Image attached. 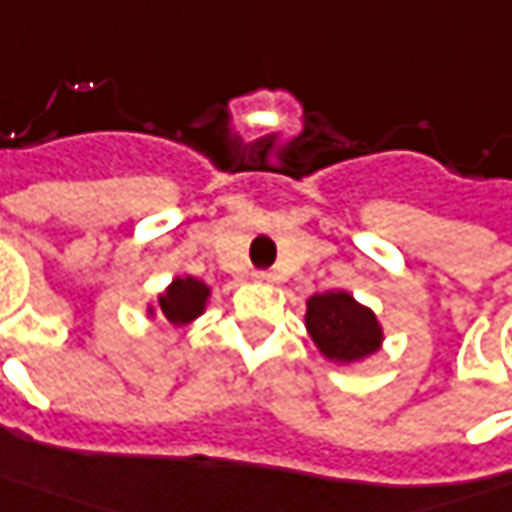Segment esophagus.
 <instances>
[{
	"instance_id": "esophagus-1",
	"label": "esophagus",
	"mask_w": 512,
	"mask_h": 512,
	"mask_svg": "<svg viewBox=\"0 0 512 512\" xmlns=\"http://www.w3.org/2000/svg\"><path fill=\"white\" fill-rule=\"evenodd\" d=\"M255 280L257 283H275V275L272 272H257Z\"/></svg>"
}]
</instances>
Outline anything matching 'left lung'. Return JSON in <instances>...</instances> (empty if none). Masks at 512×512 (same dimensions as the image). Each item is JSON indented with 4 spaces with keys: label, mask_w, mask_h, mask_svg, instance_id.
I'll use <instances>...</instances> for the list:
<instances>
[{
    "label": "left lung",
    "mask_w": 512,
    "mask_h": 512,
    "mask_svg": "<svg viewBox=\"0 0 512 512\" xmlns=\"http://www.w3.org/2000/svg\"><path fill=\"white\" fill-rule=\"evenodd\" d=\"M306 332L323 358L338 367H352L372 358L384 346L378 315L346 289H329L306 300Z\"/></svg>",
    "instance_id": "obj_1"
}]
</instances>
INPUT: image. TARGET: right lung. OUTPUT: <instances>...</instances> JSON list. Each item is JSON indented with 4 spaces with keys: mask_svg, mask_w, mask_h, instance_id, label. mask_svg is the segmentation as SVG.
<instances>
[{
    "mask_svg": "<svg viewBox=\"0 0 512 512\" xmlns=\"http://www.w3.org/2000/svg\"><path fill=\"white\" fill-rule=\"evenodd\" d=\"M209 300H212V286L209 283L191 278V275H177L157 295V300H151L145 306V315L151 321L163 318L174 329H186V326H191V323L206 312Z\"/></svg>",
    "mask_w": 512,
    "mask_h": 512,
    "instance_id": "add662e5",
    "label": "right lung"
}]
</instances>
